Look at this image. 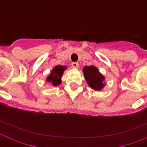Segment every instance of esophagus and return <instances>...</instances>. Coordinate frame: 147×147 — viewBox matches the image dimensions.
<instances>
[{
  "instance_id": "34e87169",
  "label": "esophagus",
  "mask_w": 147,
  "mask_h": 147,
  "mask_svg": "<svg viewBox=\"0 0 147 147\" xmlns=\"http://www.w3.org/2000/svg\"><path fill=\"white\" fill-rule=\"evenodd\" d=\"M78 65H79V64H78V62H72V63H71V67H72V68H75V69H77L78 67Z\"/></svg>"
}]
</instances>
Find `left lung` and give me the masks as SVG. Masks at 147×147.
Segmentation results:
<instances>
[{"label":"left lung","instance_id":"8db88e82","mask_svg":"<svg viewBox=\"0 0 147 147\" xmlns=\"http://www.w3.org/2000/svg\"><path fill=\"white\" fill-rule=\"evenodd\" d=\"M83 73L85 76V80L88 84L91 86L92 88L94 90H100L104 87L105 84L103 83L105 78L99 72L96 67L94 66H85L83 69Z\"/></svg>","mask_w":147,"mask_h":147}]
</instances>
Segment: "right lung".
Returning <instances> with one entry per match:
<instances>
[{"mask_svg": "<svg viewBox=\"0 0 147 147\" xmlns=\"http://www.w3.org/2000/svg\"><path fill=\"white\" fill-rule=\"evenodd\" d=\"M66 69L65 66L62 65H57L53 69L51 72L50 76H48L47 78V82H51L53 85H58L61 83V77L62 76V73L65 69Z\"/></svg>", "mask_w": 147, "mask_h": 147, "instance_id": "1", "label": "right lung"}]
</instances>
